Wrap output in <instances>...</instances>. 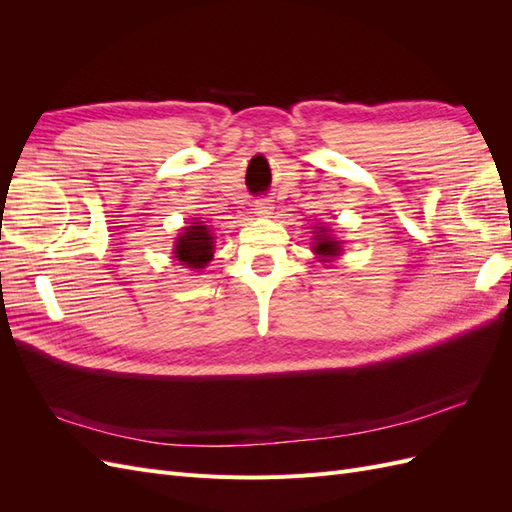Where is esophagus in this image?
Listing matches in <instances>:
<instances>
[{"instance_id": "esophagus-1", "label": "esophagus", "mask_w": 512, "mask_h": 512, "mask_svg": "<svg viewBox=\"0 0 512 512\" xmlns=\"http://www.w3.org/2000/svg\"><path fill=\"white\" fill-rule=\"evenodd\" d=\"M271 203H269V200H258V203H256V215H262V218H267V215L271 213Z\"/></svg>"}]
</instances>
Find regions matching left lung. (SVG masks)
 Listing matches in <instances>:
<instances>
[{
  "label": "left lung",
  "mask_w": 512,
  "mask_h": 512,
  "mask_svg": "<svg viewBox=\"0 0 512 512\" xmlns=\"http://www.w3.org/2000/svg\"><path fill=\"white\" fill-rule=\"evenodd\" d=\"M316 254L322 256V258H331V256H337L339 254V241H335L333 237H329V232L320 228L318 237H316Z\"/></svg>",
  "instance_id": "1"
}]
</instances>
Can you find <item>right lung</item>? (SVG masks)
Wrapping results in <instances>:
<instances>
[{
  "label": "right lung",
  "instance_id": "obj_1",
  "mask_svg": "<svg viewBox=\"0 0 512 512\" xmlns=\"http://www.w3.org/2000/svg\"><path fill=\"white\" fill-rule=\"evenodd\" d=\"M213 256V237L207 226H185L175 243V258L188 269H203Z\"/></svg>",
  "mask_w": 512,
  "mask_h": 512
}]
</instances>
